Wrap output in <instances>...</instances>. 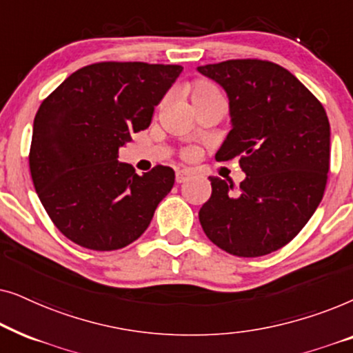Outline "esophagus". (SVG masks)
<instances>
[{
	"instance_id": "obj_1",
	"label": "esophagus",
	"mask_w": 353,
	"mask_h": 353,
	"mask_svg": "<svg viewBox=\"0 0 353 353\" xmlns=\"http://www.w3.org/2000/svg\"><path fill=\"white\" fill-rule=\"evenodd\" d=\"M192 176V172L190 170H176V181L178 183H185L186 180H190Z\"/></svg>"
}]
</instances>
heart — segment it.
<instances>
[{"label": "heart", "instance_id": "1", "mask_svg": "<svg viewBox=\"0 0 353 353\" xmlns=\"http://www.w3.org/2000/svg\"><path fill=\"white\" fill-rule=\"evenodd\" d=\"M210 93H219V91L215 90V86L207 83V81H196V83L192 85V88H191L192 98H199V96H205V94H210ZM196 156H197L196 149H186V151H185L186 159H194Z\"/></svg>", "mask_w": 353, "mask_h": 353}]
</instances>
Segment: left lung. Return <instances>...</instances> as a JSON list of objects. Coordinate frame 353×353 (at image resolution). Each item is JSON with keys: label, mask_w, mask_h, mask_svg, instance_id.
Listing matches in <instances>:
<instances>
[{"label": "left lung", "mask_w": 353, "mask_h": 353, "mask_svg": "<svg viewBox=\"0 0 353 353\" xmlns=\"http://www.w3.org/2000/svg\"><path fill=\"white\" fill-rule=\"evenodd\" d=\"M223 86L233 128L216 161L239 157L238 192L209 176L199 221L212 243L238 257H262L296 238L325 194L330 120L323 104L284 67L231 59L197 67Z\"/></svg>", "instance_id": "8db88e82"}]
</instances>
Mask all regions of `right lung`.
I'll list each match as a JSON object with an SVG mask.
<instances>
[{
  "label": "right lung",
  "instance_id": "right-lung-1",
  "mask_svg": "<svg viewBox=\"0 0 353 353\" xmlns=\"http://www.w3.org/2000/svg\"><path fill=\"white\" fill-rule=\"evenodd\" d=\"M181 65L96 62L43 101L33 122L28 165L46 214L72 243L91 250L132 244L175 183L156 165L141 176L119 162V148L151 125Z\"/></svg>",
  "mask_w": 353,
  "mask_h": 353
}]
</instances>
